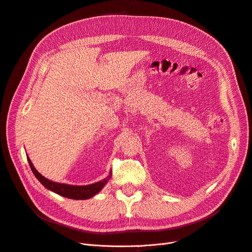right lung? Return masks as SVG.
Listing matches in <instances>:
<instances>
[{
  "label": "right lung",
  "instance_id": "right-lung-1",
  "mask_svg": "<svg viewBox=\"0 0 252 252\" xmlns=\"http://www.w3.org/2000/svg\"><path fill=\"white\" fill-rule=\"evenodd\" d=\"M28 157V156H27ZM28 162L30 164V167H31L33 174L35 177L38 179V181L41 183L46 189L53 191V192L62 195L64 197H68L71 199H89L99 193L100 191L102 190V188L105 186V184L108 182V180L112 177V172H109V175L101 180L99 182H96L94 184H90L86 186H74V185H68V184H61V183H57L53 182L46 178H44L41 174L37 172V169L33 165L31 159L28 157Z\"/></svg>",
  "mask_w": 252,
  "mask_h": 252
}]
</instances>
